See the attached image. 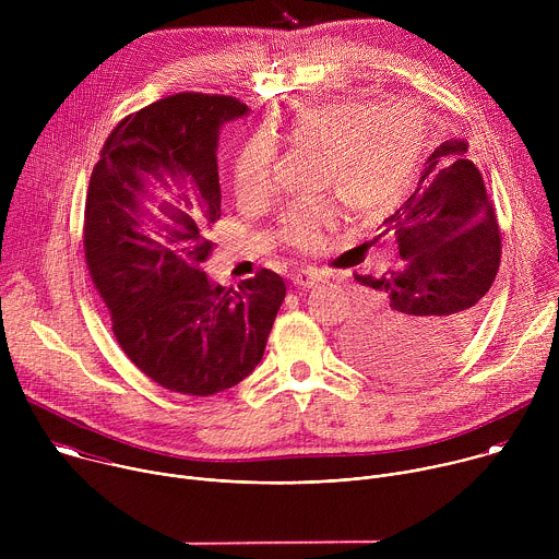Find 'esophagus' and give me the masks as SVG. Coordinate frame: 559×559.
Here are the masks:
<instances>
[{"mask_svg": "<svg viewBox=\"0 0 559 559\" xmlns=\"http://www.w3.org/2000/svg\"><path fill=\"white\" fill-rule=\"evenodd\" d=\"M323 281L321 272L313 270V267H307V270H298L294 274V285H300V287H313Z\"/></svg>", "mask_w": 559, "mask_h": 559, "instance_id": "1", "label": "esophagus"}]
</instances>
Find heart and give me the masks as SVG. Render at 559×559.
Instances as JSON below:
<instances>
[{
    "label": "heart",
    "mask_w": 559,
    "mask_h": 559,
    "mask_svg": "<svg viewBox=\"0 0 559 559\" xmlns=\"http://www.w3.org/2000/svg\"><path fill=\"white\" fill-rule=\"evenodd\" d=\"M292 147L316 150L318 186L334 194L298 203L281 218L283 241L311 250L323 229L341 216L338 197L358 212L376 214L401 201L429 147L425 112L405 99H345L298 110L276 130ZM276 143L252 136L234 162V188L241 203H261L274 190Z\"/></svg>",
    "instance_id": "heart-1"
}]
</instances>
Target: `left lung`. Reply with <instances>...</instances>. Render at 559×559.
<instances>
[{
    "label": "left lung",
    "instance_id": "8db88e82",
    "mask_svg": "<svg viewBox=\"0 0 559 559\" xmlns=\"http://www.w3.org/2000/svg\"><path fill=\"white\" fill-rule=\"evenodd\" d=\"M466 141L451 139L425 162L416 192L382 223L401 261L376 276L345 332L349 356L389 380L425 378L460 354L500 267V229ZM380 234V236H382Z\"/></svg>",
    "mask_w": 559,
    "mask_h": 559
}]
</instances>
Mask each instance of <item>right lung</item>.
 <instances>
[{
    "label": "right lung",
    "instance_id": "add662e5",
    "mask_svg": "<svg viewBox=\"0 0 559 559\" xmlns=\"http://www.w3.org/2000/svg\"><path fill=\"white\" fill-rule=\"evenodd\" d=\"M234 97L179 93L126 117L104 143L91 177L84 252L126 356L156 384L214 395L248 378L263 358L285 281L261 270L238 289L201 265L221 218L218 132L248 117ZM180 186L168 222L143 207L146 179Z\"/></svg>",
    "mask_w": 559,
    "mask_h": 559
}]
</instances>
